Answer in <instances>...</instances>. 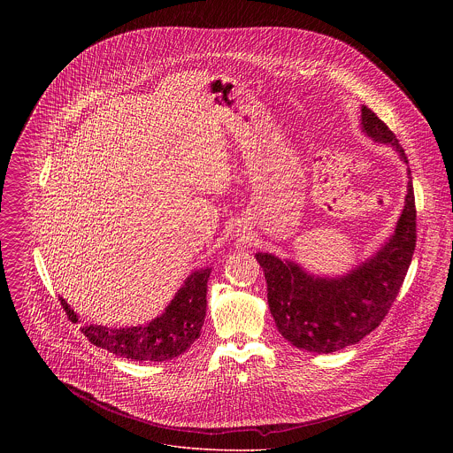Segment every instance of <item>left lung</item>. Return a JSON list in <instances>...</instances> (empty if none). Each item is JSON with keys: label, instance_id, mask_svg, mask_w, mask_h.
I'll use <instances>...</instances> for the list:
<instances>
[{"label": "left lung", "instance_id": "8db88e82", "mask_svg": "<svg viewBox=\"0 0 453 453\" xmlns=\"http://www.w3.org/2000/svg\"><path fill=\"white\" fill-rule=\"evenodd\" d=\"M363 130L408 162L395 134L370 108H361ZM410 178V169H408ZM404 209L388 244L352 273L319 279L296 263L258 253L270 312L280 334L298 349L331 354L357 343L388 316L406 277L417 242V209L411 178Z\"/></svg>", "mask_w": 453, "mask_h": 453}]
</instances>
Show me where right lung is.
I'll return each mask as SVG.
<instances>
[{"instance_id": "obj_1", "label": "right lung", "mask_w": 453, "mask_h": 453, "mask_svg": "<svg viewBox=\"0 0 453 453\" xmlns=\"http://www.w3.org/2000/svg\"><path fill=\"white\" fill-rule=\"evenodd\" d=\"M209 275V266L192 273L165 312L146 326L110 329L90 324L81 326L80 329L90 343L120 357L134 361H167L178 357L200 336V329L205 319ZM61 305L67 314V319L76 323V314L63 298Z\"/></svg>"}]
</instances>
